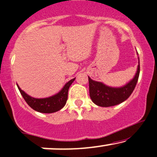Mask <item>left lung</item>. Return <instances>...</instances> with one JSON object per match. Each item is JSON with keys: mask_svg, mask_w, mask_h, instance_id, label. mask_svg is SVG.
<instances>
[{"mask_svg": "<svg viewBox=\"0 0 157 157\" xmlns=\"http://www.w3.org/2000/svg\"><path fill=\"white\" fill-rule=\"evenodd\" d=\"M138 59L139 65L135 76L126 85L121 87L108 86L103 82L93 80L88 77L89 82V94L92 102L99 106L109 107L126 101L133 92L139 79L140 65L139 58L138 57Z\"/></svg>", "mask_w": 157, "mask_h": 157, "instance_id": "obj_1", "label": "left lung"}]
</instances>
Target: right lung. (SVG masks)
<instances>
[{
	"mask_svg": "<svg viewBox=\"0 0 157 157\" xmlns=\"http://www.w3.org/2000/svg\"><path fill=\"white\" fill-rule=\"evenodd\" d=\"M75 80V78L71 79L68 82H66L63 89L56 94L45 98H35L31 97L23 90H21L19 86L17 85V86L22 97L32 109L42 113H53L59 111L62 108L64 107L68 99V89Z\"/></svg>",
	"mask_w": 157,
	"mask_h": 157,
	"instance_id": "1",
	"label": "right lung"
}]
</instances>
